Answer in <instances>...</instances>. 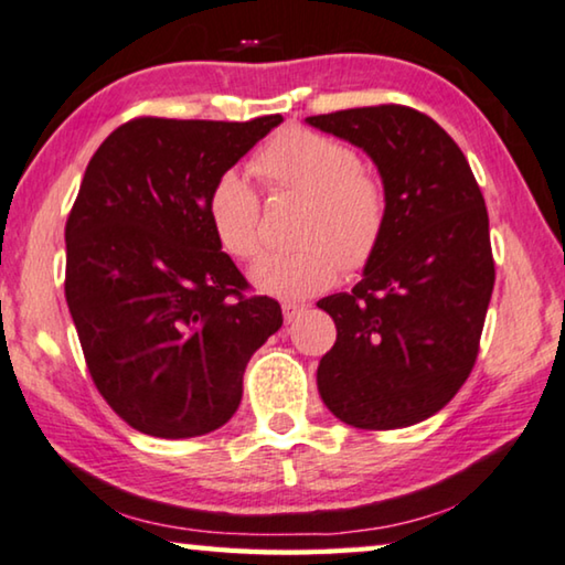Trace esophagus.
Masks as SVG:
<instances>
[{"label": "esophagus", "instance_id": "34e87169", "mask_svg": "<svg viewBox=\"0 0 565 565\" xmlns=\"http://www.w3.org/2000/svg\"><path fill=\"white\" fill-rule=\"evenodd\" d=\"M302 310H306V306H302V302H282V316H285V323H292L296 321V318L302 313Z\"/></svg>", "mask_w": 565, "mask_h": 565}]
</instances>
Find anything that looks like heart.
Segmentation results:
<instances>
[{
  "mask_svg": "<svg viewBox=\"0 0 565 565\" xmlns=\"http://www.w3.org/2000/svg\"><path fill=\"white\" fill-rule=\"evenodd\" d=\"M249 168L273 193L302 195L300 247L269 252L252 267L259 290L302 298L329 288L339 269L356 273L377 255L390 216L387 183L377 168L339 137L285 127L269 137ZM206 216L222 249L252 259L263 249V201L247 178L226 170L206 199Z\"/></svg>",
  "mask_w": 565,
  "mask_h": 565,
  "instance_id": "obj_1",
  "label": "heart"
}]
</instances>
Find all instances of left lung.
I'll use <instances>...</instances> for the list:
<instances>
[{"label": "left lung", "mask_w": 565, "mask_h": 565, "mask_svg": "<svg viewBox=\"0 0 565 565\" xmlns=\"http://www.w3.org/2000/svg\"><path fill=\"white\" fill-rule=\"evenodd\" d=\"M308 125L362 147L390 195L362 280L318 300L337 323L318 392L354 428H407L451 403L477 364L494 290L484 195L461 147L413 106H359Z\"/></svg>", "instance_id": "1"}]
</instances>
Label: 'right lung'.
Instances as JSON below:
<instances>
[{"label": "right lung", "mask_w": 565, "mask_h": 565, "mask_svg": "<svg viewBox=\"0 0 565 565\" xmlns=\"http://www.w3.org/2000/svg\"><path fill=\"white\" fill-rule=\"evenodd\" d=\"M280 121L137 117L88 162L65 222V300L99 395L147 436L222 428L282 326L206 216L216 178Z\"/></svg>", "instance_id": "1"}]
</instances>
